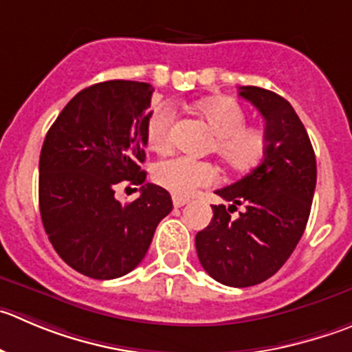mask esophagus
Here are the masks:
<instances>
[{"instance_id": "34e87169", "label": "esophagus", "mask_w": 352, "mask_h": 352, "mask_svg": "<svg viewBox=\"0 0 352 352\" xmlns=\"http://www.w3.org/2000/svg\"><path fill=\"white\" fill-rule=\"evenodd\" d=\"M173 204H174V207H183V206H186V204H188V200L179 199V197H173Z\"/></svg>"}]
</instances>
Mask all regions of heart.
<instances>
[{
  "label": "heart",
  "instance_id": "1",
  "mask_svg": "<svg viewBox=\"0 0 352 352\" xmlns=\"http://www.w3.org/2000/svg\"><path fill=\"white\" fill-rule=\"evenodd\" d=\"M195 110L216 135L214 150L230 169L249 170L263 160L267 148L266 129L247 124V113L239 102L228 96H216L199 102ZM173 119L174 110L170 105H160L150 113L145 126V142L152 152L167 153L173 148ZM152 178L174 197L186 199L202 186L216 183L219 173L209 162L174 157L155 164Z\"/></svg>",
  "mask_w": 352,
  "mask_h": 352
}]
</instances>
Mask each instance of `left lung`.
I'll return each instance as SVG.
<instances>
[{
    "instance_id": "obj_1",
    "label": "left lung",
    "mask_w": 352,
    "mask_h": 352,
    "mask_svg": "<svg viewBox=\"0 0 352 352\" xmlns=\"http://www.w3.org/2000/svg\"><path fill=\"white\" fill-rule=\"evenodd\" d=\"M242 98L266 120L263 162L226 188L230 207L212 206V221L197 233V256L216 282L252 287L273 276L299 243L316 188V157L306 128L285 98L257 86H240ZM243 205L239 218H232Z\"/></svg>"
}]
</instances>
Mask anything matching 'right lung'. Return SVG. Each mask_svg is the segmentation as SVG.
Wrapping results in <instances>:
<instances>
[{
  "label": "right lung",
  "mask_w": 352,
  "mask_h": 352,
  "mask_svg": "<svg viewBox=\"0 0 352 352\" xmlns=\"http://www.w3.org/2000/svg\"><path fill=\"white\" fill-rule=\"evenodd\" d=\"M148 82L105 81L60 112L39 157V210L60 257L95 280L128 274L145 257L157 224L173 210L162 186L145 183ZM120 181L142 186L135 203L115 199Z\"/></svg>",
  "instance_id": "right-lung-1"
}]
</instances>
